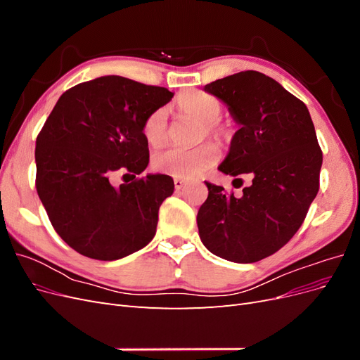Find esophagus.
<instances>
[{
  "label": "esophagus",
  "mask_w": 360,
  "mask_h": 360,
  "mask_svg": "<svg viewBox=\"0 0 360 360\" xmlns=\"http://www.w3.org/2000/svg\"><path fill=\"white\" fill-rule=\"evenodd\" d=\"M184 184H186V180H183V179H174V186H176V189L177 191H180Z\"/></svg>",
  "instance_id": "esophagus-1"
}]
</instances>
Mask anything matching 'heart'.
Wrapping results in <instances>:
<instances>
[{
  "label": "heart",
  "instance_id": "b5f03b06",
  "mask_svg": "<svg viewBox=\"0 0 360 360\" xmlns=\"http://www.w3.org/2000/svg\"><path fill=\"white\" fill-rule=\"evenodd\" d=\"M179 110L197 122L202 123L200 132V141L207 136L214 139L216 143L225 144L231 138V129L228 124L219 123L222 114V102L214 96L204 91H191L183 94L179 102ZM143 135L147 144L151 147H160L167 144L169 139L168 126V108L160 106L147 115L143 123ZM219 159V148L212 143L201 144L195 148H168L159 151L153 156V168L167 176L189 180L200 176L207 168L214 165Z\"/></svg>",
  "mask_w": 360,
  "mask_h": 360
}]
</instances>
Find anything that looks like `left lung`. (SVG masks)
Instances as JSON below:
<instances>
[{
  "label": "left lung",
  "mask_w": 360,
  "mask_h": 360,
  "mask_svg": "<svg viewBox=\"0 0 360 360\" xmlns=\"http://www.w3.org/2000/svg\"><path fill=\"white\" fill-rule=\"evenodd\" d=\"M240 124L219 165L228 176L250 174L240 198L205 181L201 242L234 263H255L297 233L320 189L323 153L307 105L264 73L238 72L204 86ZM242 180V179H237Z\"/></svg>",
  "instance_id": "left-lung-1"
}]
</instances>
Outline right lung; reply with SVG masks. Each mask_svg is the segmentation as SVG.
I'll return each instance as SVG.
<instances>
[{
  "label": "right lung",
  "instance_id": "obj_1",
  "mask_svg": "<svg viewBox=\"0 0 360 360\" xmlns=\"http://www.w3.org/2000/svg\"><path fill=\"white\" fill-rule=\"evenodd\" d=\"M172 96L111 75L72 86L53 106L36 139V189L53 230L76 252L112 261L155 237L174 181L165 174L136 177L148 165L143 123ZM118 169L134 181L114 188Z\"/></svg>",
  "mask_w": 360,
  "mask_h": 360
}]
</instances>
